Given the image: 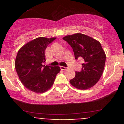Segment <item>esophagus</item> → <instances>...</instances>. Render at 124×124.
<instances>
[{
  "label": "esophagus",
  "instance_id": "34e87169",
  "mask_svg": "<svg viewBox=\"0 0 124 124\" xmlns=\"http://www.w3.org/2000/svg\"><path fill=\"white\" fill-rule=\"evenodd\" d=\"M60 68H61V69L62 70H65L68 69V68H67V67H63V66H61V67H60Z\"/></svg>",
  "mask_w": 124,
  "mask_h": 124
}]
</instances>
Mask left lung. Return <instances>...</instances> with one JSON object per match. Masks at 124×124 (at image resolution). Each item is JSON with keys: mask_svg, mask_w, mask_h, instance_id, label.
<instances>
[{"mask_svg": "<svg viewBox=\"0 0 124 124\" xmlns=\"http://www.w3.org/2000/svg\"><path fill=\"white\" fill-rule=\"evenodd\" d=\"M63 39L72 48L75 59L84 60L82 71H76L74 78L70 80L71 85L81 90L93 87L102 76L106 62V53L100 42L82 33L67 35Z\"/></svg>", "mask_w": 124, "mask_h": 124, "instance_id": "8db88e82", "label": "left lung"}]
</instances>
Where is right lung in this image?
Returning a JSON list of instances; mask_svg holds the SVG:
<instances>
[{
  "label": "right lung",
  "mask_w": 124,
  "mask_h": 124,
  "mask_svg": "<svg viewBox=\"0 0 124 124\" xmlns=\"http://www.w3.org/2000/svg\"><path fill=\"white\" fill-rule=\"evenodd\" d=\"M56 38L39 37L21 47L15 61V68L24 86L35 93L48 91L59 72V67L42 65L46 62L45 51Z\"/></svg>",
  "instance_id": "1"
}]
</instances>
